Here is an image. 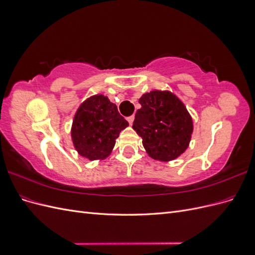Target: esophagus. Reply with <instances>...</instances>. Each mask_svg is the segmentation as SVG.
Instances as JSON below:
<instances>
[{"mask_svg":"<svg viewBox=\"0 0 255 255\" xmlns=\"http://www.w3.org/2000/svg\"><path fill=\"white\" fill-rule=\"evenodd\" d=\"M134 119H135V116H129V117L128 118V123L130 126L133 125V122H134Z\"/></svg>","mask_w":255,"mask_h":255,"instance_id":"34e87169","label":"esophagus"}]
</instances>
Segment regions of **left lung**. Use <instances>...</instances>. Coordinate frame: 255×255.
Listing matches in <instances>:
<instances>
[{
    "label": "left lung",
    "mask_w": 255,
    "mask_h": 255,
    "mask_svg": "<svg viewBox=\"0 0 255 255\" xmlns=\"http://www.w3.org/2000/svg\"><path fill=\"white\" fill-rule=\"evenodd\" d=\"M133 128L142 138L149 156L169 161L179 157L189 144L192 119L181 100L169 91L153 90L140 99Z\"/></svg>",
    "instance_id": "1"
}]
</instances>
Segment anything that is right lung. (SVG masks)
I'll return each instance as SVG.
<instances>
[{
	"mask_svg": "<svg viewBox=\"0 0 255 255\" xmlns=\"http://www.w3.org/2000/svg\"><path fill=\"white\" fill-rule=\"evenodd\" d=\"M128 122L109 98L97 95L87 99L76 112L71 136L80 155L90 160L103 159L111 154L122 129Z\"/></svg>",
	"mask_w": 255,
	"mask_h": 255,
	"instance_id": "add662e5",
	"label": "right lung"
}]
</instances>
